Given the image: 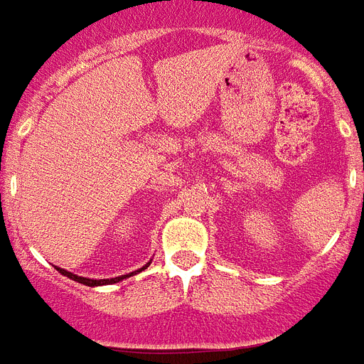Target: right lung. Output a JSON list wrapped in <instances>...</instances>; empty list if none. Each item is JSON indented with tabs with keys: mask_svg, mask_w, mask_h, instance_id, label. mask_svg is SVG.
<instances>
[{
	"mask_svg": "<svg viewBox=\"0 0 364 364\" xmlns=\"http://www.w3.org/2000/svg\"><path fill=\"white\" fill-rule=\"evenodd\" d=\"M149 264H151V262H149ZM147 264V265H149ZM146 265V267H147ZM146 267H141V269H146ZM59 271V273L61 274H65V277H69V279H73V280H76V282H80V284H85V286H100V284H115V282H119V280H123V279H127V277H132V273L131 274H123V277H115V279H102V280H93V279H85V277H78V274H73V273H69V271H65V269H59V267H55ZM140 269V271H141Z\"/></svg>",
	"mask_w": 364,
	"mask_h": 364,
	"instance_id": "1",
	"label": "right lung"
}]
</instances>
